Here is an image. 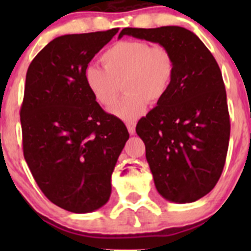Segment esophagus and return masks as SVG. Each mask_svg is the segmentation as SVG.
Returning <instances> with one entry per match:
<instances>
[{
    "label": "esophagus",
    "mask_w": 251,
    "mask_h": 251,
    "mask_svg": "<svg viewBox=\"0 0 251 251\" xmlns=\"http://www.w3.org/2000/svg\"><path fill=\"white\" fill-rule=\"evenodd\" d=\"M127 128L129 134H134V132H136V123H134V122H128Z\"/></svg>",
    "instance_id": "esophagus-1"
}]
</instances>
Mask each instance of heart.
Segmentation results:
<instances>
[{"label": "heart", "mask_w": 251, "mask_h": 251, "mask_svg": "<svg viewBox=\"0 0 251 251\" xmlns=\"http://www.w3.org/2000/svg\"><path fill=\"white\" fill-rule=\"evenodd\" d=\"M104 68L90 65L84 72L85 85L100 105H112L124 85L123 98L110 112L124 121H134L150 101L166 98L176 73V60L168 48L147 41H119L101 55Z\"/></svg>", "instance_id": "heart-1"}]
</instances>
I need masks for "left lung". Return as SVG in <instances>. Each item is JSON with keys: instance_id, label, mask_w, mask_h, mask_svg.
<instances>
[{"instance_id": "left-lung-1", "label": "left lung", "mask_w": 251, "mask_h": 251, "mask_svg": "<svg viewBox=\"0 0 251 251\" xmlns=\"http://www.w3.org/2000/svg\"><path fill=\"white\" fill-rule=\"evenodd\" d=\"M123 35L171 50L176 73L166 98L139 119L136 132L157 191L188 203L211 191L223 174L229 148L230 117L216 60L194 32L179 26L126 27Z\"/></svg>"}]
</instances>
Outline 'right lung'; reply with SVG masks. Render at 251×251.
<instances>
[{
    "label": "right lung",
    "mask_w": 251,
    "mask_h": 251,
    "mask_svg": "<svg viewBox=\"0 0 251 251\" xmlns=\"http://www.w3.org/2000/svg\"><path fill=\"white\" fill-rule=\"evenodd\" d=\"M118 30L56 37L26 73L20 110L24 157L44 195L75 214L108 202L115 163L129 138L123 122L101 109L84 80L88 64Z\"/></svg>",
    "instance_id": "1"
}]
</instances>
